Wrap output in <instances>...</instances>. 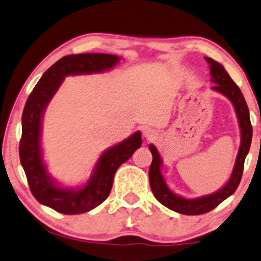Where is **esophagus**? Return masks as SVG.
Instances as JSON below:
<instances>
[{"label": "esophagus", "mask_w": 261, "mask_h": 261, "mask_svg": "<svg viewBox=\"0 0 261 261\" xmlns=\"http://www.w3.org/2000/svg\"><path fill=\"white\" fill-rule=\"evenodd\" d=\"M142 135H143V137L145 138V140L150 141V140H152V138H155L156 133L152 130L151 127H144L143 131H142Z\"/></svg>", "instance_id": "obj_1"}]
</instances>
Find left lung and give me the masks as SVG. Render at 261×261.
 <instances>
[{
  "instance_id": "left-lung-1",
  "label": "left lung",
  "mask_w": 261,
  "mask_h": 261,
  "mask_svg": "<svg viewBox=\"0 0 261 261\" xmlns=\"http://www.w3.org/2000/svg\"><path fill=\"white\" fill-rule=\"evenodd\" d=\"M205 61L209 63L210 67L211 81L215 83L213 89L227 96L232 105H234L240 128H241V144H240L234 169H232L229 181L221 190H218L217 192L199 198H194V199H186V198L173 193L168 189L165 178H163L161 173L162 160L160 158L158 149L152 144L149 145V149H150L152 154V161L150 168H149V181H150L152 193H154L156 199L163 204V205L175 211V213L182 215H201L209 213V211L215 209L217 205H220L222 201L227 199L229 196H231L235 192L240 181H241L245 159L248 154L252 142L253 130L251 119H249V111L241 90H240L236 83L232 81L230 76L228 75V72L224 70V68L218 62L209 57H205Z\"/></svg>"
}]
</instances>
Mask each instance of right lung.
I'll use <instances>...</instances> for the list:
<instances>
[{
    "instance_id": "right-lung-1",
    "label": "right lung",
    "mask_w": 261,
    "mask_h": 261,
    "mask_svg": "<svg viewBox=\"0 0 261 261\" xmlns=\"http://www.w3.org/2000/svg\"><path fill=\"white\" fill-rule=\"evenodd\" d=\"M120 60L118 56L107 54L65 56L44 72L26 101L21 119L20 162L34 198L61 214H83L100 205L109 197L117 169L141 147L142 137L140 131H137L121 143L103 151L85 186L79 189L61 187L47 173L43 160L40 135L45 109L65 76L110 70Z\"/></svg>"
}]
</instances>
